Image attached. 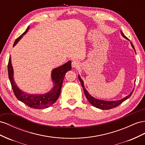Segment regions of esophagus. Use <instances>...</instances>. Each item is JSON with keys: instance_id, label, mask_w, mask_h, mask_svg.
Here are the masks:
<instances>
[{"instance_id": "1", "label": "esophagus", "mask_w": 145, "mask_h": 145, "mask_svg": "<svg viewBox=\"0 0 145 145\" xmlns=\"http://www.w3.org/2000/svg\"><path fill=\"white\" fill-rule=\"evenodd\" d=\"M79 65H80V64H79V63H78V61L74 60V61H72V66L73 68H77V67H79Z\"/></svg>"}]
</instances>
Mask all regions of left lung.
<instances>
[{"mask_svg":"<svg viewBox=\"0 0 145 145\" xmlns=\"http://www.w3.org/2000/svg\"><path fill=\"white\" fill-rule=\"evenodd\" d=\"M121 34L124 37V38H126V39H127V37H126L125 36V35L123 34V33L121 31ZM131 44L132 45V48H134V50L135 52L134 46L133 44H132V43L131 42ZM78 78H79V80L80 81V82H81V86L82 87V89H83L85 95H86L87 99H88V100L89 101V103L92 106L96 107H97V108H99V109H103V110H108V109H110L114 108V107H117L118 105H120L121 103H122L123 101H125L126 100H127V99L129 98L131 96V95L132 94V93H133V91H134V90H132V92L129 95H128L127 97H125L124 98L121 99V100H116V101H105V100H98V99L95 98L94 97H92L89 93V92H88V90H87L85 89L84 86L83 80L81 79V77L80 76V75H78Z\"/></svg>","mask_w":145,"mask_h":145,"instance_id":"left-lung-1","label":"left lung"}]
</instances>
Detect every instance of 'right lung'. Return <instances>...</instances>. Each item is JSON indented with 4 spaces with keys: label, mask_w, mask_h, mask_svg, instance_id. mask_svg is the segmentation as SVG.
Returning <instances> with one entry per match:
<instances>
[{
    "label": "right lung",
    "mask_w": 145,
    "mask_h": 145,
    "mask_svg": "<svg viewBox=\"0 0 145 145\" xmlns=\"http://www.w3.org/2000/svg\"><path fill=\"white\" fill-rule=\"evenodd\" d=\"M29 27L23 34L16 39L13 46H14L18 42V41L22 38V36L26 33ZM71 63L72 62L69 61L60 67L53 69L52 72V79L53 82L54 87L50 92L43 95H30L20 90L17 85L16 84L13 78V69L11 64V57H10L8 64V77H9L12 89H13L16 97L19 101L24 103L25 105L31 107V108L37 109L47 108L55 103L61 93V87L62 84H63L65 74L69 70H71Z\"/></svg>",
    "instance_id": "1"
}]
</instances>
